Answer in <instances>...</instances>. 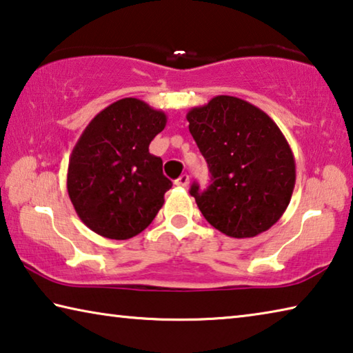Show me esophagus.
<instances>
[{
	"instance_id": "esophagus-1",
	"label": "esophagus",
	"mask_w": 353,
	"mask_h": 353,
	"mask_svg": "<svg viewBox=\"0 0 353 353\" xmlns=\"http://www.w3.org/2000/svg\"><path fill=\"white\" fill-rule=\"evenodd\" d=\"M188 183H190V177H188V174H182V176L179 177L177 181H176V185H177V187H182V188H187V187H188Z\"/></svg>"
}]
</instances>
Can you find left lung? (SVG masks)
Segmentation results:
<instances>
[{
  "mask_svg": "<svg viewBox=\"0 0 353 353\" xmlns=\"http://www.w3.org/2000/svg\"><path fill=\"white\" fill-rule=\"evenodd\" d=\"M212 183L190 194L214 229L252 238L282 218L296 183V162L282 130L248 101L219 94L187 113Z\"/></svg>",
  "mask_w": 353,
  "mask_h": 353,
  "instance_id": "1",
  "label": "left lung"
}]
</instances>
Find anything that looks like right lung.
<instances>
[{"instance_id": "add662e5", "label": "right lung", "mask_w": 353, "mask_h": 353, "mask_svg": "<svg viewBox=\"0 0 353 353\" xmlns=\"http://www.w3.org/2000/svg\"><path fill=\"white\" fill-rule=\"evenodd\" d=\"M165 126V112L124 98L83 129L70 155L67 190L77 216L94 234L129 240L162 208L172 183L149 143Z\"/></svg>"}]
</instances>
